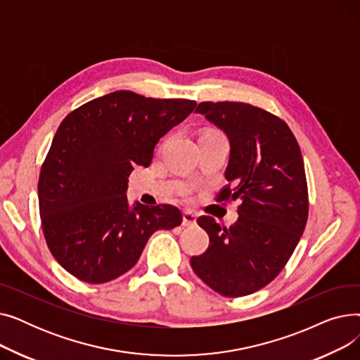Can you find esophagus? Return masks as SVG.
I'll return each mask as SVG.
<instances>
[{
	"label": "esophagus",
	"instance_id": "esophagus-1",
	"mask_svg": "<svg viewBox=\"0 0 360 360\" xmlns=\"http://www.w3.org/2000/svg\"><path fill=\"white\" fill-rule=\"evenodd\" d=\"M182 224L186 226V228H191V226L197 224V214L190 212V210H185L182 214Z\"/></svg>",
	"mask_w": 360,
	"mask_h": 360
}]
</instances>
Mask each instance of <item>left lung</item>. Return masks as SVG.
<instances>
[{
	"label": "left lung",
	"instance_id": "1",
	"mask_svg": "<svg viewBox=\"0 0 360 360\" xmlns=\"http://www.w3.org/2000/svg\"><path fill=\"white\" fill-rule=\"evenodd\" d=\"M197 113L224 131L229 163L217 201L240 200L231 228L210 216L197 223L210 243L191 257L194 273L214 292L240 297L273 281L285 269L308 220V184L300 147L288 124L242 102H201Z\"/></svg>",
	"mask_w": 360,
	"mask_h": 360
}]
</instances>
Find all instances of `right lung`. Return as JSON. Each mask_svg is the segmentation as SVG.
Listing matches in <instances>:
<instances>
[{"label": "right lung", "mask_w": 360, "mask_h": 360, "mask_svg": "<svg viewBox=\"0 0 360 360\" xmlns=\"http://www.w3.org/2000/svg\"><path fill=\"white\" fill-rule=\"evenodd\" d=\"M195 106L118 90L64 118L37 184L44 236L64 270L93 285L110 281L136 266L156 231L182 223L170 204L129 209L125 191L134 166L147 167L158 141Z\"/></svg>", "instance_id": "right-lung-1"}]
</instances>
